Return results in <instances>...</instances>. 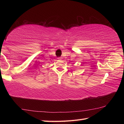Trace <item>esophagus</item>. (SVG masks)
I'll list each match as a JSON object with an SVG mask.
<instances>
[{
    "label": "esophagus",
    "instance_id": "34e87169",
    "mask_svg": "<svg viewBox=\"0 0 124 124\" xmlns=\"http://www.w3.org/2000/svg\"><path fill=\"white\" fill-rule=\"evenodd\" d=\"M57 59L59 60H61V57H59V58H57Z\"/></svg>",
    "mask_w": 124,
    "mask_h": 124
}]
</instances>
